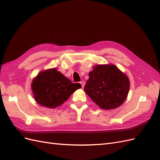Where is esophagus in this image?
<instances>
[{
  "label": "esophagus",
  "mask_w": 160,
  "mask_h": 160,
  "mask_svg": "<svg viewBox=\"0 0 160 160\" xmlns=\"http://www.w3.org/2000/svg\"><path fill=\"white\" fill-rule=\"evenodd\" d=\"M80 83H81V85L82 88H83L84 86H85V82H84V81H81Z\"/></svg>",
  "instance_id": "esophagus-1"
}]
</instances>
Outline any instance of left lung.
I'll list each match as a JSON object with an SVG mask.
<instances>
[{
    "instance_id": "8db88e82",
    "label": "left lung",
    "mask_w": 160,
    "mask_h": 160,
    "mask_svg": "<svg viewBox=\"0 0 160 160\" xmlns=\"http://www.w3.org/2000/svg\"><path fill=\"white\" fill-rule=\"evenodd\" d=\"M84 90L90 98L105 110L116 108L128 96L130 81L114 64H99L89 73Z\"/></svg>"
}]
</instances>
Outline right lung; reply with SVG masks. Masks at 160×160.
<instances>
[{
  "label": "right lung",
  "instance_id": "right-lung-1",
  "mask_svg": "<svg viewBox=\"0 0 160 160\" xmlns=\"http://www.w3.org/2000/svg\"><path fill=\"white\" fill-rule=\"evenodd\" d=\"M81 88L80 83H72L56 68L39 72L32 83L36 102L49 108L62 105L75 91Z\"/></svg>",
  "mask_w": 160,
  "mask_h": 160
}]
</instances>
